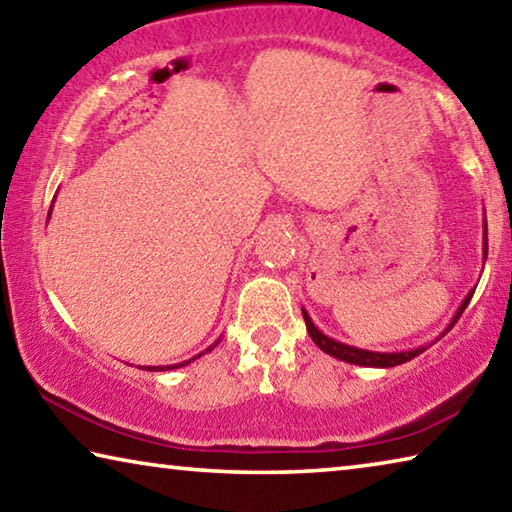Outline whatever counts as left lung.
Segmentation results:
<instances>
[{
    "instance_id": "8db88e82",
    "label": "left lung",
    "mask_w": 512,
    "mask_h": 512,
    "mask_svg": "<svg viewBox=\"0 0 512 512\" xmlns=\"http://www.w3.org/2000/svg\"><path fill=\"white\" fill-rule=\"evenodd\" d=\"M488 259V221L483 219V262ZM476 289V287H474ZM474 289H470V293L463 298L461 307L456 309V314L452 316V320H449L447 327L440 332L436 339H433L431 343H424V345H418V348H409V350H395V352H375V350H363V348H354V345H348V343H341L332 339V336H327L325 332H320V329L316 327L314 320H311V316L307 314V309L302 307V318H305V325H307V332L311 336V341H314L320 350H323L325 354H329V357L339 359V361H345V363H354V366H363V368H393V366H400V363H406L418 357V354H422L424 350L429 348V345H433L436 341L443 339V336L449 332V329L454 327V323L458 318H461V314L465 311V307L470 305V300L474 296Z\"/></svg>"
}]
</instances>
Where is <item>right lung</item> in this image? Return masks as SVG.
<instances>
[{
	"label": "right lung",
	"mask_w": 512,
	"mask_h": 512,
	"mask_svg": "<svg viewBox=\"0 0 512 512\" xmlns=\"http://www.w3.org/2000/svg\"><path fill=\"white\" fill-rule=\"evenodd\" d=\"M49 216H51V207H49ZM219 341H221V336H219V339H216L212 345H210V348H205L203 352H198L196 354V357H192V359H187V361H180V363H173V366H142V370H153V372H162V370H176V368H183V366H189V363H192V361H196V359H201L203 357V354H207V352H212L214 348H216V345H219Z\"/></svg>",
	"instance_id": "obj_1"
}]
</instances>
